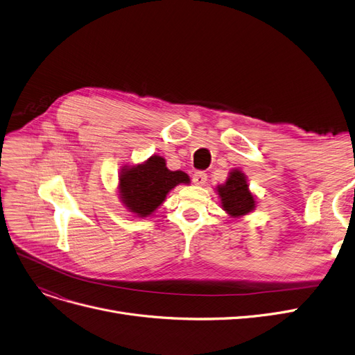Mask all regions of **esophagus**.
Wrapping results in <instances>:
<instances>
[{
	"instance_id": "obj_1",
	"label": "esophagus",
	"mask_w": 355,
	"mask_h": 355,
	"mask_svg": "<svg viewBox=\"0 0 355 355\" xmlns=\"http://www.w3.org/2000/svg\"><path fill=\"white\" fill-rule=\"evenodd\" d=\"M207 173L205 172H196V173H193V176H192V182L195 183L196 187H204L205 183H207Z\"/></svg>"
}]
</instances>
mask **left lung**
<instances>
[{
    "label": "left lung",
    "instance_id": "left-lung-1",
    "mask_svg": "<svg viewBox=\"0 0 355 355\" xmlns=\"http://www.w3.org/2000/svg\"><path fill=\"white\" fill-rule=\"evenodd\" d=\"M217 192L224 211L232 217L246 216L254 208V198L249 191L245 175L239 170H233L224 185L217 188Z\"/></svg>",
    "mask_w": 355,
    "mask_h": 355
}]
</instances>
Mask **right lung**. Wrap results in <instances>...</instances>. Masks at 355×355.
<instances>
[{"instance_id":"obj_1","label":"right lung","mask_w":355,"mask_h":355,"mask_svg":"<svg viewBox=\"0 0 355 355\" xmlns=\"http://www.w3.org/2000/svg\"><path fill=\"white\" fill-rule=\"evenodd\" d=\"M179 183H189L187 173L166 167L160 155H153L146 163L122 168L119 193L122 202L138 217H147L157 208L166 195Z\"/></svg>"}]
</instances>
